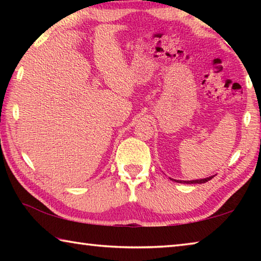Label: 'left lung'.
Returning <instances> with one entry per match:
<instances>
[{
	"mask_svg": "<svg viewBox=\"0 0 261 261\" xmlns=\"http://www.w3.org/2000/svg\"><path fill=\"white\" fill-rule=\"evenodd\" d=\"M214 176H215V175L210 176V177H206V178L193 179V180H178V179H174V178H170V179H173V180H175V182H177V183H184V184H201V183L208 182V180H211L212 178H213Z\"/></svg>",
	"mask_w": 261,
	"mask_h": 261,
	"instance_id": "1",
	"label": "left lung"
}]
</instances>
